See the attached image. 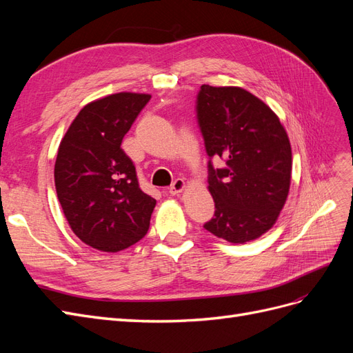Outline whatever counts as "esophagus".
Returning a JSON list of instances; mask_svg holds the SVG:
<instances>
[{
	"instance_id": "esophagus-1",
	"label": "esophagus",
	"mask_w": 353,
	"mask_h": 353,
	"mask_svg": "<svg viewBox=\"0 0 353 353\" xmlns=\"http://www.w3.org/2000/svg\"><path fill=\"white\" fill-rule=\"evenodd\" d=\"M184 190H185V181L183 178H178L174 181L172 185H170L169 193L172 196H178L179 193H183Z\"/></svg>"
}]
</instances>
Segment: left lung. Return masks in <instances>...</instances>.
I'll use <instances>...</instances> for the list:
<instances>
[{
  "label": "left lung",
  "instance_id": "left-lung-1",
  "mask_svg": "<svg viewBox=\"0 0 353 353\" xmlns=\"http://www.w3.org/2000/svg\"><path fill=\"white\" fill-rule=\"evenodd\" d=\"M197 119L209 157L208 190L215 216L205 228L218 239L243 244L274 227L292 181V145L270 105L240 87L201 85Z\"/></svg>",
  "mask_w": 353,
  "mask_h": 353
}]
</instances>
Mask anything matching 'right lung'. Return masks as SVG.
Returning <instances> with one entry per match:
<instances>
[{
	"label": "right lung",
	"mask_w": 353,
	"mask_h": 353,
	"mask_svg": "<svg viewBox=\"0 0 353 353\" xmlns=\"http://www.w3.org/2000/svg\"><path fill=\"white\" fill-rule=\"evenodd\" d=\"M150 94L117 92L83 105L59 145L57 197L69 227L85 244L108 253L141 240L156 200L138 185L121 148Z\"/></svg>",
	"instance_id": "1"
}]
</instances>
